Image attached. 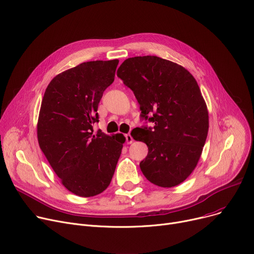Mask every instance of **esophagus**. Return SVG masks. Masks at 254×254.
I'll use <instances>...</instances> for the list:
<instances>
[{
	"label": "esophagus",
	"mask_w": 254,
	"mask_h": 254,
	"mask_svg": "<svg viewBox=\"0 0 254 254\" xmlns=\"http://www.w3.org/2000/svg\"><path fill=\"white\" fill-rule=\"evenodd\" d=\"M126 139H127V144H131L132 142H134V139H132V137L129 134L126 135Z\"/></svg>",
	"instance_id": "1"
}]
</instances>
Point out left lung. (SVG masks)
I'll list each match as a JSON object with an SVG mask.
<instances>
[{"mask_svg":"<svg viewBox=\"0 0 254 254\" xmlns=\"http://www.w3.org/2000/svg\"><path fill=\"white\" fill-rule=\"evenodd\" d=\"M117 76L134 91L141 116L154 123L153 128L131 131L148 147L140 163L143 175L161 188L179 185L195 169L209 129L208 108L196 80L184 66L153 56L126 60Z\"/></svg>","mask_w":254,"mask_h":254,"instance_id":"8db88e82","label":"left lung"}]
</instances>
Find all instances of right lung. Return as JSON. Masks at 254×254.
I'll return each instance as SVG.
<instances>
[{"label":"right lung","mask_w":254,"mask_h":254,"mask_svg":"<svg viewBox=\"0 0 254 254\" xmlns=\"http://www.w3.org/2000/svg\"><path fill=\"white\" fill-rule=\"evenodd\" d=\"M119 61L80 64L53 78L40 108V148L62 184L72 193L89 197L103 192L113 177L126 137L98 131V106L114 81Z\"/></svg>","instance_id":"add662e5"}]
</instances>
